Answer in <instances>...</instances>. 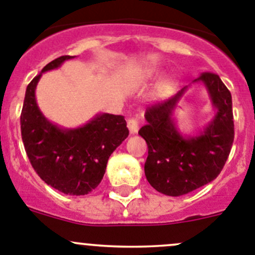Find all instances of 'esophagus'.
I'll return each instance as SVG.
<instances>
[{"mask_svg": "<svg viewBox=\"0 0 255 255\" xmlns=\"http://www.w3.org/2000/svg\"><path fill=\"white\" fill-rule=\"evenodd\" d=\"M127 126L129 128L130 134H135V133L138 132V122L134 120V118H129L127 121Z\"/></svg>", "mask_w": 255, "mask_h": 255, "instance_id": "obj_1", "label": "esophagus"}]
</instances>
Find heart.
<instances>
[{"instance_id": "1", "label": "heart", "mask_w": 255, "mask_h": 255, "mask_svg": "<svg viewBox=\"0 0 255 255\" xmlns=\"http://www.w3.org/2000/svg\"><path fill=\"white\" fill-rule=\"evenodd\" d=\"M157 74H158V70H156V69H149V70H147V77H148V78L156 77ZM162 89L163 90H170L171 89V83H163Z\"/></svg>"}]
</instances>
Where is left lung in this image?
Masks as SVG:
<instances>
[{"instance_id": "left-lung-1", "label": "left lung", "mask_w": 255, "mask_h": 255, "mask_svg": "<svg viewBox=\"0 0 255 255\" xmlns=\"http://www.w3.org/2000/svg\"><path fill=\"white\" fill-rule=\"evenodd\" d=\"M203 82L216 114L200 135L184 137L173 122V111L185 89L175 97L148 107L147 125L138 130L148 147L144 175L153 189L168 196L189 194L218 177L234 141L232 94L218 74L203 73Z\"/></svg>"}]
</instances>
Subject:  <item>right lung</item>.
Segmentation results:
<instances>
[{"mask_svg": "<svg viewBox=\"0 0 255 255\" xmlns=\"http://www.w3.org/2000/svg\"><path fill=\"white\" fill-rule=\"evenodd\" d=\"M75 56H60L47 64L26 88L21 112V135L26 154L42 181L66 195H87L101 184L114 149L128 137L123 116L97 114L74 129H63L39 109L35 89L42 73Z\"/></svg>", "mask_w": 255, "mask_h": 255, "instance_id": "add662e5", "label": "right lung"}]
</instances>
